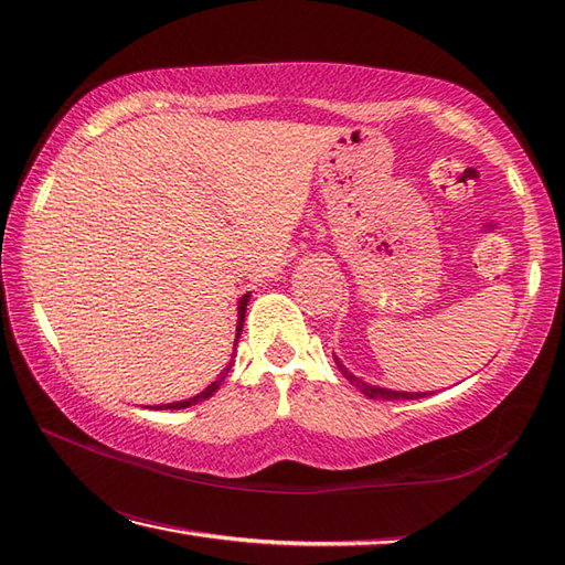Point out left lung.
Returning <instances> with one entry per match:
<instances>
[{
  "label": "left lung",
  "mask_w": 565,
  "mask_h": 565,
  "mask_svg": "<svg viewBox=\"0 0 565 565\" xmlns=\"http://www.w3.org/2000/svg\"><path fill=\"white\" fill-rule=\"evenodd\" d=\"M334 363H337V369H339V373H342L351 385H356L365 397H371V399H422V397H426V395H430V392H395V390H385V387H375V385H369V383H363V380H359L356 375L353 373H349L344 365H342V361H339L337 356H334Z\"/></svg>",
  "instance_id": "1"
}]
</instances>
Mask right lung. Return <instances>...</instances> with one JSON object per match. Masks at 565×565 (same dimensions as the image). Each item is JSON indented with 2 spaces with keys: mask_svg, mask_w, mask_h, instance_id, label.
<instances>
[{
  "mask_svg": "<svg viewBox=\"0 0 565 565\" xmlns=\"http://www.w3.org/2000/svg\"><path fill=\"white\" fill-rule=\"evenodd\" d=\"M247 300H250V294H245L241 300H238V337H241V332H243V322H245V308H247ZM238 337H235V344H238ZM231 365H233V361L226 365V369L221 371V375L214 380L212 385H209L206 390H202L200 395H194V397H190V399H185V402H173V404H161V406H153V409H185V406H192V404H196V402H204V399H209L214 395V392L221 387V383L223 380H226V375H228V371H231Z\"/></svg>",
  "mask_w": 565,
  "mask_h": 565,
  "instance_id": "1",
  "label": "right lung"
}]
</instances>
